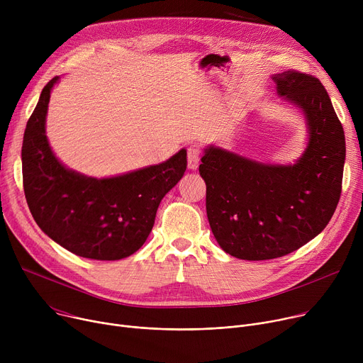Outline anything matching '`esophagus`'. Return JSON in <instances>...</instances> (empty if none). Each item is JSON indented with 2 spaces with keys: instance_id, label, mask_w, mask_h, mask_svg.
Instances as JSON below:
<instances>
[{
  "instance_id": "obj_1",
  "label": "esophagus",
  "mask_w": 363,
  "mask_h": 363,
  "mask_svg": "<svg viewBox=\"0 0 363 363\" xmlns=\"http://www.w3.org/2000/svg\"><path fill=\"white\" fill-rule=\"evenodd\" d=\"M200 156H201V149L199 145H189L188 147V168L189 169H196L200 163Z\"/></svg>"
}]
</instances>
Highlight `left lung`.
Returning a JSON list of instances; mask_svg holds the SVG:
<instances>
[{
    "label": "left lung",
    "mask_w": 363,
    "mask_h": 363,
    "mask_svg": "<svg viewBox=\"0 0 363 363\" xmlns=\"http://www.w3.org/2000/svg\"><path fill=\"white\" fill-rule=\"evenodd\" d=\"M278 94L307 121L308 145L294 164H267L208 146L200 175L220 247L245 260L285 256L321 233L342 194L345 131L323 84L286 71L272 77Z\"/></svg>",
    "instance_id": "8db88e82"
}]
</instances>
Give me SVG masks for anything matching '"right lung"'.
Instances as JSON below:
<instances>
[{"label":"right lung","instance_id":"add662e5","mask_svg":"<svg viewBox=\"0 0 363 363\" xmlns=\"http://www.w3.org/2000/svg\"><path fill=\"white\" fill-rule=\"evenodd\" d=\"M43 88L30 116L21 149L23 186L30 213L43 232L88 259L118 260L146 242L157 207L186 169V150L153 167L96 179L65 168L46 138L50 91Z\"/></svg>","mask_w":363,"mask_h":363}]
</instances>
